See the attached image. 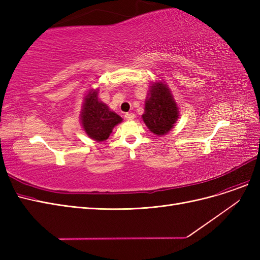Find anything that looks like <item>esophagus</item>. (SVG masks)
Returning a JSON list of instances; mask_svg holds the SVG:
<instances>
[{
	"mask_svg": "<svg viewBox=\"0 0 260 260\" xmlns=\"http://www.w3.org/2000/svg\"><path fill=\"white\" fill-rule=\"evenodd\" d=\"M124 117H125V119H127V120H133V119H135V114L127 113V114H124Z\"/></svg>",
	"mask_w": 260,
	"mask_h": 260,
	"instance_id": "esophagus-1",
	"label": "esophagus"
}]
</instances>
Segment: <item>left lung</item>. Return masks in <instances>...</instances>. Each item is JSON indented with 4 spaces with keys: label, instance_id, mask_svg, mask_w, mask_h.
Segmentation results:
<instances>
[{
    "label": "left lung",
    "instance_id": "1",
    "mask_svg": "<svg viewBox=\"0 0 260 260\" xmlns=\"http://www.w3.org/2000/svg\"><path fill=\"white\" fill-rule=\"evenodd\" d=\"M149 91L151 94L145 103V113L142 115L143 120L156 136H164L176 123L179 116L178 107L165 83H155Z\"/></svg>",
    "mask_w": 260,
    "mask_h": 260
}]
</instances>
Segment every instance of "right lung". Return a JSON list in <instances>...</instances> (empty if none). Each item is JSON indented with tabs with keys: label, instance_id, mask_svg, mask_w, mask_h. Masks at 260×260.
Listing matches in <instances>:
<instances>
[{
	"label": "right lung",
	"instance_id": "obj_1",
	"mask_svg": "<svg viewBox=\"0 0 260 260\" xmlns=\"http://www.w3.org/2000/svg\"><path fill=\"white\" fill-rule=\"evenodd\" d=\"M121 117L109 111L108 106L99 101L98 91L91 90L84 99L81 123L83 130L91 139L105 141L116 124L121 122Z\"/></svg>",
	"mask_w": 260,
	"mask_h": 260
}]
</instances>
